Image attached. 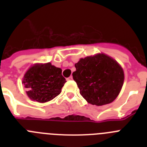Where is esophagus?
Segmentation results:
<instances>
[{
    "instance_id": "1",
    "label": "esophagus",
    "mask_w": 147,
    "mask_h": 147,
    "mask_svg": "<svg viewBox=\"0 0 147 147\" xmlns=\"http://www.w3.org/2000/svg\"><path fill=\"white\" fill-rule=\"evenodd\" d=\"M66 80H67V81H71V80H73V77H72V76H69V77L67 78Z\"/></svg>"
}]
</instances>
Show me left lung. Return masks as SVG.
<instances>
[{
	"mask_svg": "<svg viewBox=\"0 0 147 147\" xmlns=\"http://www.w3.org/2000/svg\"><path fill=\"white\" fill-rule=\"evenodd\" d=\"M73 78L80 94L96 106L113 102L119 96L124 80V71L115 59L104 54L87 57L75 64Z\"/></svg>",
	"mask_w": 147,
	"mask_h": 147,
	"instance_id": "left-lung-1",
	"label": "left lung"
}]
</instances>
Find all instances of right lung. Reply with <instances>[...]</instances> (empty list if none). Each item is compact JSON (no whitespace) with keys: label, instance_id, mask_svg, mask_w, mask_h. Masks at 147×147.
Wrapping results in <instances>:
<instances>
[{"label":"right lung","instance_id":"1","mask_svg":"<svg viewBox=\"0 0 147 147\" xmlns=\"http://www.w3.org/2000/svg\"><path fill=\"white\" fill-rule=\"evenodd\" d=\"M65 82L61 68L52 65L50 62L32 66L23 80L30 99L40 103L47 102L57 96Z\"/></svg>","mask_w":147,"mask_h":147}]
</instances>
